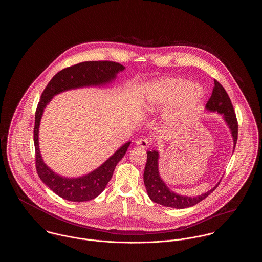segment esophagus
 <instances>
[{
    "label": "esophagus",
    "mask_w": 262,
    "mask_h": 262,
    "mask_svg": "<svg viewBox=\"0 0 262 262\" xmlns=\"http://www.w3.org/2000/svg\"><path fill=\"white\" fill-rule=\"evenodd\" d=\"M136 144H137V146L140 147V148L146 149L151 145V141L148 138H139L136 141Z\"/></svg>",
    "instance_id": "esophagus-1"
}]
</instances>
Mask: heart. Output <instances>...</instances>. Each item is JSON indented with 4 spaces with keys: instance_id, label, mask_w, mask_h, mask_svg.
Here are the masks:
<instances>
[{
    "instance_id": "1",
    "label": "heart",
    "mask_w": 262,
    "mask_h": 262,
    "mask_svg": "<svg viewBox=\"0 0 262 262\" xmlns=\"http://www.w3.org/2000/svg\"><path fill=\"white\" fill-rule=\"evenodd\" d=\"M203 96L202 89L183 78H165L149 88L146 108L155 110L179 102L174 116H180L193 109Z\"/></svg>"
}]
</instances>
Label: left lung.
Here are the masks:
<instances>
[{"instance_id":"8db88e82","label":"left lung","mask_w":262,"mask_h":262,"mask_svg":"<svg viewBox=\"0 0 262 262\" xmlns=\"http://www.w3.org/2000/svg\"><path fill=\"white\" fill-rule=\"evenodd\" d=\"M205 108L208 111L218 112L223 115L225 122L227 123V125H229V128L231 129V133L233 136L234 147H236L237 140V126H238L237 117L228 93L216 79H214V88L212 91L211 97L207 101ZM158 158H159L158 151L152 150L147 152V161H146L145 170L143 174L144 185L146 187L148 196L150 200L155 203L161 204L167 207L178 208V209L190 207L198 204L201 200L206 199L220 184L219 182L210 190L196 198L179 195L167 187L163 182L162 179L160 178L159 171H158Z\"/></svg>"}]
</instances>
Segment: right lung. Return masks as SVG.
<instances>
[{
	"label": "right lung",
	"mask_w": 262,
	"mask_h": 262,
	"mask_svg": "<svg viewBox=\"0 0 262 262\" xmlns=\"http://www.w3.org/2000/svg\"><path fill=\"white\" fill-rule=\"evenodd\" d=\"M124 70V66L111 61L79 62L66 68L54 75L41 95L35 112V125L33 130L36 171L42 182L63 200L77 202L93 200L98 196L111 180L117 164L124 157L130 142L128 141L125 143L106 162L103 163L93 172L75 179L63 178L55 174L43 162L40 154L38 132L43 111L56 94L74 88L106 84L115 79L119 72Z\"/></svg>",
	"instance_id": "1"
}]
</instances>
